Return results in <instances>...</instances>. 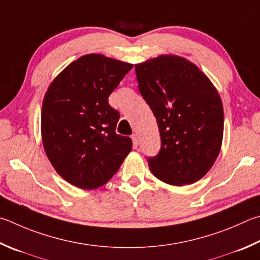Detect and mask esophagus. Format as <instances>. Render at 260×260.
<instances>
[{"label": "esophagus", "mask_w": 260, "mask_h": 260, "mask_svg": "<svg viewBox=\"0 0 260 260\" xmlns=\"http://www.w3.org/2000/svg\"><path fill=\"white\" fill-rule=\"evenodd\" d=\"M132 141H133V146H134V149H136L139 146V139H138V135H133L132 136Z\"/></svg>", "instance_id": "obj_1"}]
</instances>
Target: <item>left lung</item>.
<instances>
[{
    "label": "left lung",
    "mask_w": 260,
    "mask_h": 260,
    "mask_svg": "<svg viewBox=\"0 0 260 260\" xmlns=\"http://www.w3.org/2000/svg\"><path fill=\"white\" fill-rule=\"evenodd\" d=\"M139 91L157 119L161 146L150 171L171 185L204 177L218 157L224 111L218 92L194 63L159 55L135 64Z\"/></svg>",
    "instance_id": "8db88e82"
}]
</instances>
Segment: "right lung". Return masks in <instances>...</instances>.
Here are the masks:
<instances>
[{
  "mask_svg": "<svg viewBox=\"0 0 260 260\" xmlns=\"http://www.w3.org/2000/svg\"><path fill=\"white\" fill-rule=\"evenodd\" d=\"M133 64L86 54L66 67L45 93L41 131L56 173L74 186L92 190L115 175L132 150L116 133L119 112L108 100Z\"/></svg>",
  "mask_w": 260,
  "mask_h": 260,
  "instance_id": "add662e5",
  "label": "right lung"
}]
</instances>
